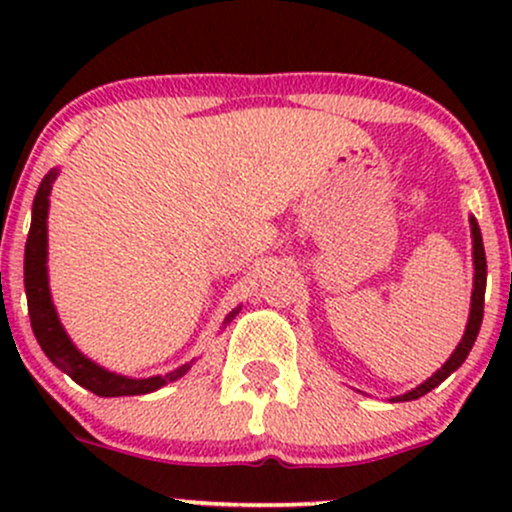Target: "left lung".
I'll use <instances>...</instances> for the list:
<instances>
[{"mask_svg": "<svg viewBox=\"0 0 512 512\" xmlns=\"http://www.w3.org/2000/svg\"><path fill=\"white\" fill-rule=\"evenodd\" d=\"M469 226H472V255H474V291H472V308H469V320H467V330H464L462 342L457 344V349L452 351V356L445 361V366L436 370L426 383H421L419 387H414L411 392H404V395L392 397L390 402H411V399L424 397L426 392H431L433 387H438L445 378L457 370L464 363V358L469 356L474 342H477V334L481 327V320H484V291H486V252H484V240H481V231L479 223L474 216H469Z\"/></svg>", "mask_w": 512, "mask_h": 512, "instance_id": "8db88e82", "label": "left lung"}]
</instances>
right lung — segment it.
<instances>
[{"label": "right lung", "mask_w": 512, "mask_h": 512, "mask_svg": "<svg viewBox=\"0 0 512 512\" xmlns=\"http://www.w3.org/2000/svg\"><path fill=\"white\" fill-rule=\"evenodd\" d=\"M57 178V170H50L40 182L38 192L33 199V219L31 231L26 240V257H23V284H26L28 296V315H31V327L35 339L45 356L64 370L74 383H79L86 390H91L98 397H127V395H146L158 387L173 383L182 378L192 363L175 368L173 373L154 375V378H127V375L110 373L93 363L76 349L69 334L64 332L60 317H57L55 305H52L50 286H48V207H50V190ZM240 313V305L226 315L223 327Z\"/></svg>", "instance_id": "add662e5"}]
</instances>
